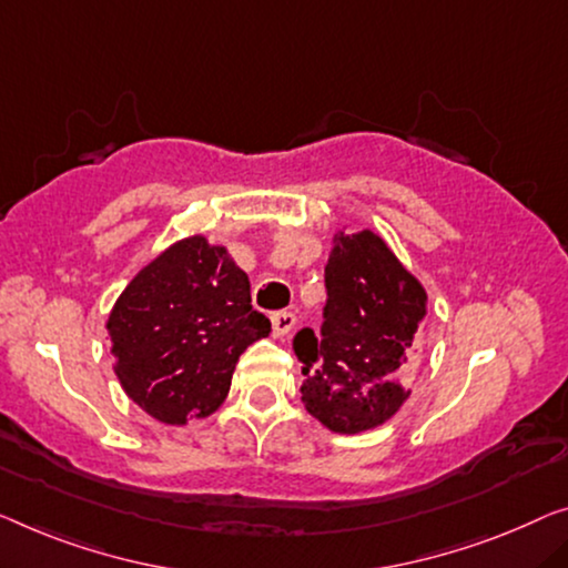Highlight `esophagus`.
<instances>
[{
  "mask_svg": "<svg viewBox=\"0 0 568 568\" xmlns=\"http://www.w3.org/2000/svg\"><path fill=\"white\" fill-rule=\"evenodd\" d=\"M270 321H273V334L277 338L291 334L293 326H295V316L291 311H277V313H273V316H270Z\"/></svg>",
  "mask_w": 568,
  "mask_h": 568,
  "instance_id": "esophagus-1",
  "label": "esophagus"
}]
</instances>
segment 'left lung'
<instances>
[{"mask_svg":"<svg viewBox=\"0 0 568 568\" xmlns=\"http://www.w3.org/2000/svg\"><path fill=\"white\" fill-rule=\"evenodd\" d=\"M321 334L293 338L303 362L301 400L334 434L383 426L410 390L428 295L375 232L334 234Z\"/></svg>","mask_w":568,"mask_h":568,"instance_id":"obj_1","label":"left lung"}]
</instances>
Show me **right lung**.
Instances as JSON below:
<instances>
[{
	"label": "right lung",
	"instance_id": "obj_1",
	"mask_svg": "<svg viewBox=\"0 0 568 568\" xmlns=\"http://www.w3.org/2000/svg\"><path fill=\"white\" fill-rule=\"evenodd\" d=\"M124 393L168 426L224 403L240 354L270 334L252 308L250 277L226 247L189 236L140 270L109 313Z\"/></svg>",
	"mask_w": 568,
	"mask_h": 568
}]
</instances>
